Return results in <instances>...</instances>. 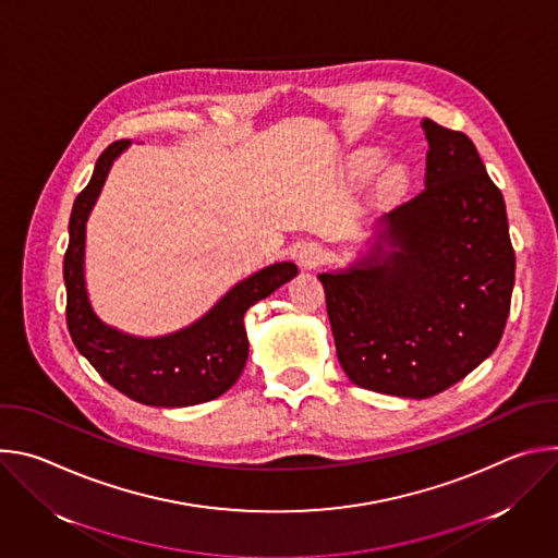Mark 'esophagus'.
Masks as SVG:
<instances>
[{
	"instance_id": "esophagus-1",
	"label": "esophagus",
	"mask_w": 558,
	"mask_h": 558,
	"mask_svg": "<svg viewBox=\"0 0 558 558\" xmlns=\"http://www.w3.org/2000/svg\"><path fill=\"white\" fill-rule=\"evenodd\" d=\"M323 260H325V250L317 243H304L298 250V263L302 269H315Z\"/></svg>"
}]
</instances>
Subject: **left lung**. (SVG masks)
Listing matches in <instances>:
<instances>
[{
	"instance_id": "left-lung-1",
	"label": "left lung",
	"mask_w": 558,
	"mask_h": 558,
	"mask_svg": "<svg viewBox=\"0 0 558 558\" xmlns=\"http://www.w3.org/2000/svg\"><path fill=\"white\" fill-rule=\"evenodd\" d=\"M426 190L375 218L355 258L317 276L338 360L368 390L426 400L497 349L514 250L504 194L474 143L430 119Z\"/></svg>"
}]
</instances>
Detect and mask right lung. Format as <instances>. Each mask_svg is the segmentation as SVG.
Segmentation results:
<instances>
[{"label":"right lung","instance_id":"1","mask_svg":"<svg viewBox=\"0 0 558 558\" xmlns=\"http://www.w3.org/2000/svg\"><path fill=\"white\" fill-rule=\"evenodd\" d=\"M128 147L130 141H119L99 156L88 187L72 205L63 258L68 331L76 351L130 400L158 409L205 404L227 392L245 371L247 308L293 280L298 267L293 263L263 267L235 282L198 320L166 336H132L104 323L86 284V225L114 161Z\"/></svg>","mask_w":558,"mask_h":558}]
</instances>
